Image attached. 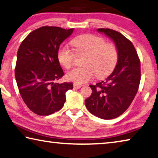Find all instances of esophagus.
<instances>
[{"instance_id":"obj_1","label":"esophagus","mask_w":158,"mask_h":158,"mask_svg":"<svg viewBox=\"0 0 158 158\" xmlns=\"http://www.w3.org/2000/svg\"><path fill=\"white\" fill-rule=\"evenodd\" d=\"M81 87V85L74 84V88H75V89H80Z\"/></svg>"}]
</instances>
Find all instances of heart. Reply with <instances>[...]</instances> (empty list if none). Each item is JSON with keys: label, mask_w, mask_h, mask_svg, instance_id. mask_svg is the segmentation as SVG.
<instances>
[{"label": "heart", "mask_w": 158, "mask_h": 158, "mask_svg": "<svg viewBox=\"0 0 158 158\" xmlns=\"http://www.w3.org/2000/svg\"><path fill=\"white\" fill-rule=\"evenodd\" d=\"M78 55H85L83 67H76L67 72L66 78L77 84L91 81L96 75L103 78L112 72L118 60L115 45L106 43L101 36L94 34L79 36L71 41ZM57 59L62 66L69 68L73 64L74 54L68 47L62 46L57 51Z\"/></svg>", "instance_id": "obj_1"}]
</instances>
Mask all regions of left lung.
Returning <instances> with one entry per match:
<instances>
[{"instance_id":"8db88e82","label":"left lung","mask_w":158,"mask_h":158,"mask_svg":"<svg viewBox=\"0 0 158 158\" xmlns=\"http://www.w3.org/2000/svg\"><path fill=\"white\" fill-rule=\"evenodd\" d=\"M97 31L113 41L118 51V60L105 81L90 85L92 94L85 100V104L92 114L112 119L124 113L133 101L141 81V64L134 45L124 35L110 29Z\"/></svg>"}]
</instances>
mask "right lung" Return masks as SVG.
<instances>
[{"mask_svg":"<svg viewBox=\"0 0 158 158\" xmlns=\"http://www.w3.org/2000/svg\"><path fill=\"white\" fill-rule=\"evenodd\" d=\"M74 29L42 27L31 31L17 54L15 74L24 103L35 114L46 116L59 111L66 101L65 93L73 84L55 82L64 72L57 59V51Z\"/></svg>","mask_w":158,"mask_h":158,"instance_id":"right-lung-1","label":"right lung"}]
</instances>
